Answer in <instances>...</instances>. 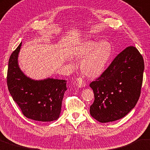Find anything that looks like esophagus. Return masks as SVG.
Wrapping results in <instances>:
<instances>
[{
	"label": "esophagus",
	"mask_w": 150,
	"mask_h": 150,
	"mask_svg": "<svg viewBox=\"0 0 150 150\" xmlns=\"http://www.w3.org/2000/svg\"><path fill=\"white\" fill-rule=\"evenodd\" d=\"M76 84L79 88H83L86 86V80L84 79V78L80 77L77 78Z\"/></svg>",
	"instance_id": "obj_1"
}]
</instances>
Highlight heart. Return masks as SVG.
I'll return each instance as SVG.
<instances>
[{"label":"heart","instance_id":"b5f03b06","mask_svg":"<svg viewBox=\"0 0 150 150\" xmlns=\"http://www.w3.org/2000/svg\"><path fill=\"white\" fill-rule=\"evenodd\" d=\"M112 52V46L108 42L88 40L76 48L74 55L78 59L85 58L81 67L86 74L98 77L106 69Z\"/></svg>","mask_w":150,"mask_h":150}]
</instances>
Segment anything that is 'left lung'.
<instances>
[{"instance_id":"1","label":"left lung","mask_w":150,"mask_h":150,"mask_svg":"<svg viewBox=\"0 0 150 150\" xmlns=\"http://www.w3.org/2000/svg\"><path fill=\"white\" fill-rule=\"evenodd\" d=\"M144 58L134 46L122 51L104 72L90 84L94 93L91 116L102 123L114 122L127 115L140 96Z\"/></svg>"}]
</instances>
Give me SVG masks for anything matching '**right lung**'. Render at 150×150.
Returning a JSON list of instances; mask_svg holds the SVG:
<instances>
[{
	"label": "right lung",
	"instance_id": "add662e5",
	"mask_svg": "<svg viewBox=\"0 0 150 150\" xmlns=\"http://www.w3.org/2000/svg\"><path fill=\"white\" fill-rule=\"evenodd\" d=\"M22 42L8 60L6 82L10 94L27 118L40 122L57 120L61 112L67 80L47 78L34 80L20 69L18 56Z\"/></svg>",
	"mask_w": 150,
	"mask_h": 150
}]
</instances>
